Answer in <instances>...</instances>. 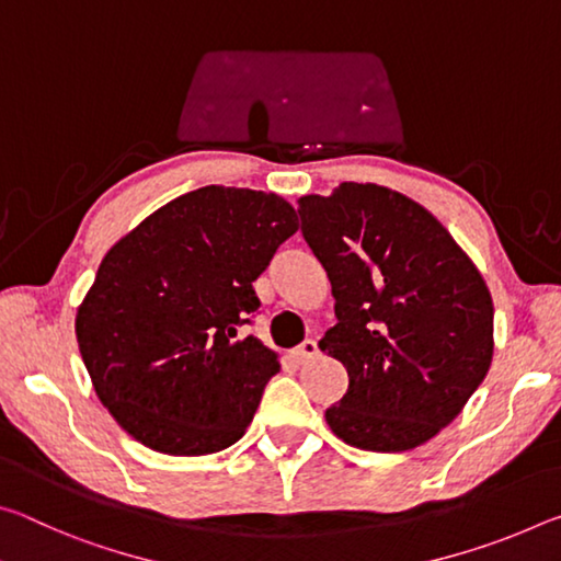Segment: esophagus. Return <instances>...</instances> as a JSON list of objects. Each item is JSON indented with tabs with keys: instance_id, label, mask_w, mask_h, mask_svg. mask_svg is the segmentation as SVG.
Masks as SVG:
<instances>
[{
	"instance_id": "obj_1",
	"label": "esophagus",
	"mask_w": 561,
	"mask_h": 561,
	"mask_svg": "<svg viewBox=\"0 0 561 561\" xmlns=\"http://www.w3.org/2000/svg\"><path fill=\"white\" fill-rule=\"evenodd\" d=\"M317 354H319V346H317V341H314V339H307V341H304V344H299L297 348L291 351V358L297 360V364H304V360L314 358Z\"/></svg>"
}]
</instances>
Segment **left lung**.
Instances as JSON below:
<instances>
[{"mask_svg": "<svg viewBox=\"0 0 561 561\" xmlns=\"http://www.w3.org/2000/svg\"><path fill=\"white\" fill-rule=\"evenodd\" d=\"M299 215L336 299L319 348L348 374V391L324 413L329 428L374 453L428 443L490 368L485 279L423 205L383 185L304 195Z\"/></svg>", "mask_w": 561, "mask_h": 561, "instance_id": "obj_1", "label": "left lung"}]
</instances>
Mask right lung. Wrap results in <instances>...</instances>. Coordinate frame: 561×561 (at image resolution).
I'll use <instances>...</instances> for the list:
<instances>
[{
	"label": "right lung",
	"instance_id": "right-lung-1",
	"mask_svg": "<svg viewBox=\"0 0 561 561\" xmlns=\"http://www.w3.org/2000/svg\"><path fill=\"white\" fill-rule=\"evenodd\" d=\"M297 230L284 197L207 185L111 247L76 311V339L130 438L187 458L242 438L279 358L237 329L260 309L252 282Z\"/></svg>",
	"mask_w": 561,
	"mask_h": 561
}]
</instances>
